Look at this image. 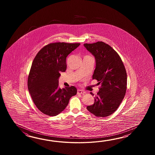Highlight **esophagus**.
I'll return each mask as SVG.
<instances>
[{"label":"esophagus","instance_id":"esophagus-1","mask_svg":"<svg viewBox=\"0 0 155 155\" xmlns=\"http://www.w3.org/2000/svg\"><path fill=\"white\" fill-rule=\"evenodd\" d=\"M77 93H78V94H84L85 93V91H83V90H78Z\"/></svg>","mask_w":155,"mask_h":155}]
</instances>
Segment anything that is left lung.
<instances>
[{"label":"left lung","instance_id":"8db88e82","mask_svg":"<svg viewBox=\"0 0 155 155\" xmlns=\"http://www.w3.org/2000/svg\"><path fill=\"white\" fill-rule=\"evenodd\" d=\"M84 45L95 58L92 79L101 85L94 98V104L87 106V109L97 117H106L115 111L125 95V68L119 54L108 44L97 41ZM90 94L94 96L92 92Z\"/></svg>","mask_w":155,"mask_h":155}]
</instances>
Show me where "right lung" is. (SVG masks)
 <instances>
[{"label":"right lung","mask_w":155,"mask_h":155,"mask_svg":"<svg viewBox=\"0 0 155 155\" xmlns=\"http://www.w3.org/2000/svg\"><path fill=\"white\" fill-rule=\"evenodd\" d=\"M80 43H50L37 53L30 68L28 87L36 107L46 115L54 116L66 108L75 95L74 86L60 89V72L66 69V57Z\"/></svg>","instance_id":"obj_1"}]
</instances>
